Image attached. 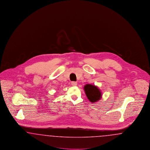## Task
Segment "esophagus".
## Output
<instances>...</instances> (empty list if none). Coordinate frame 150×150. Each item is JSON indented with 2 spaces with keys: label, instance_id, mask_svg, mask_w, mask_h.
<instances>
[{
  "label": "esophagus",
  "instance_id": "obj_1",
  "mask_svg": "<svg viewBox=\"0 0 150 150\" xmlns=\"http://www.w3.org/2000/svg\"><path fill=\"white\" fill-rule=\"evenodd\" d=\"M71 85L73 86H77V82L76 81H72Z\"/></svg>",
  "mask_w": 150,
  "mask_h": 150
}]
</instances>
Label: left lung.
I'll use <instances>...</instances> for the list:
<instances>
[{
  "label": "left lung",
  "instance_id": "left-lung-1",
  "mask_svg": "<svg viewBox=\"0 0 150 150\" xmlns=\"http://www.w3.org/2000/svg\"><path fill=\"white\" fill-rule=\"evenodd\" d=\"M84 91L88 100L91 102H96L101 98V93L96 86L86 84L84 86Z\"/></svg>",
  "mask_w": 150,
  "mask_h": 150
}]
</instances>
